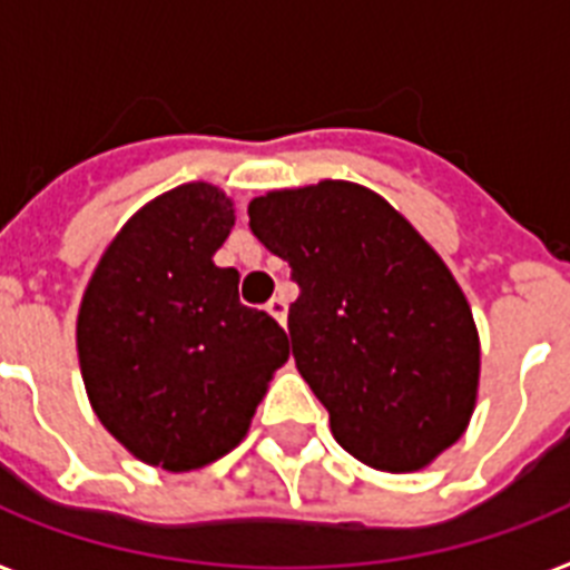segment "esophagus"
Segmentation results:
<instances>
[{"label":"esophagus","instance_id":"obj_1","mask_svg":"<svg viewBox=\"0 0 570 570\" xmlns=\"http://www.w3.org/2000/svg\"><path fill=\"white\" fill-rule=\"evenodd\" d=\"M266 311L272 313V316H275L281 325H284V322H286V298H284V295H275V298L266 304Z\"/></svg>","mask_w":570,"mask_h":570}]
</instances>
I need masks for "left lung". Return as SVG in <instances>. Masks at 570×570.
I'll use <instances>...</instances> for the list:
<instances>
[{
	"mask_svg": "<svg viewBox=\"0 0 570 570\" xmlns=\"http://www.w3.org/2000/svg\"><path fill=\"white\" fill-rule=\"evenodd\" d=\"M250 230L289 263V340L331 432L375 470L411 473L459 441L476 405L479 334L434 248L346 180L268 191Z\"/></svg>",
	"mask_w": 570,
	"mask_h": 570,
	"instance_id": "obj_1",
	"label": "left lung"
}]
</instances>
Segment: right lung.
Listing matches in <instances>:
<instances>
[{
  "label": "right lung",
  "instance_id": "obj_1",
  "mask_svg": "<svg viewBox=\"0 0 570 570\" xmlns=\"http://www.w3.org/2000/svg\"><path fill=\"white\" fill-rule=\"evenodd\" d=\"M230 227L209 183L165 191L111 239L76 320L94 414L171 473L230 452L289 357L284 328L239 302V272L213 263Z\"/></svg>",
  "mask_w": 570,
  "mask_h": 570
}]
</instances>
